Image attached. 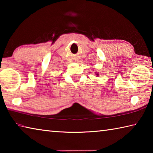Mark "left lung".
<instances>
[{
    "mask_svg": "<svg viewBox=\"0 0 153 153\" xmlns=\"http://www.w3.org/2000/svg\"><path fill=\"white\" fill-rule=\"evenodd\" d=\"M97 75H98V74H97Z\"/></svg>",
    "mask_w": 153,
    "mask_h": 153,
    "instance_id": "8db88e82",
    "label": "left lung"
}]
</instances>
